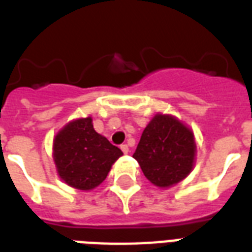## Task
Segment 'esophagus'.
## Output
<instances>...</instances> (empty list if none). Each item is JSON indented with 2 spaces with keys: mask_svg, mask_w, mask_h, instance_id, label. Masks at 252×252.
<instances>
[{
  "mask_svg": "<svg viewBox=\"0 0 252 252\" xmlns=\"http://www.w3.org/2000/svg\"><path fill=\"white\" fill-rule=\"evenodd\" d=\"M120 149H122V152L124 154H128L129 153V146L126 145V144H124V145H122L120 146Z\"/></svg>",
  "mask_w": 252,
  "mask_h": 252,
  "instance_id": "1",
  "label": "esophagus"
}]
</instances>
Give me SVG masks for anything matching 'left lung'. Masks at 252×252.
I'll return each instance as SVG.
<instances>
[{
    "instance_id": "1",
    "label": "left lung",
    "mask_w": 252,
    "mask_h": 252,
    "mask_svg": "<svg viewBox=\"0 0 252 252\" xmlns=\"http://www.w3.org/2000/svg\"><path fill=\"white\" fill-rule=\"evenodd\" d=\"M196 142L191 128L172 115L158 112L142 132L133 158L144 175L159 188L175 186L195 166Z\"/></svg>"
}]
</instances>
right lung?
Instances as JSON below:
<instances>
[{
    "mask_svg": "<svg viewBox=\"0 0 252 252\" xmlns=\"http://www.w3.org/2000/svg\"><path fill=\"white\" fill-rule=\"evenodd\" d=\"M123 152L95 132L91 116L65 124L53 138L57 174L70 187L91 191L106 179Z\"/></svg>",
    "mask_w": 252,
    "mask_h": 252,
    "instance_id": "add662e5",
    "label": "right lung"
}]
</instances>
